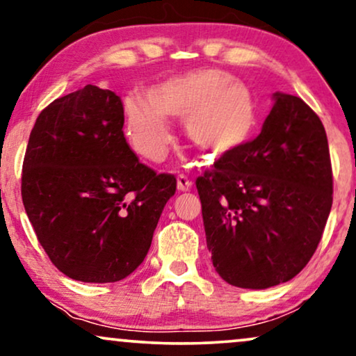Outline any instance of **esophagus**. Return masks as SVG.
Here are the masks:
<instances>
[{
	"label": "esophagus",
	"mask_w": 356,
	"mask_h": 356,
	"mask_svg": "<svg viewBox=\"0 0 356 356\" xmlns=\"http://www.w3.org/2000/svg\"><path fill=\"white\" fill-rule=\"evenodd\" d=\"M177 186H178L179 191H189V189H191V186H193V181L186 177V175H178V177H177Z\"/></svg>",
	"instance_id": "1"
}]
</instances>
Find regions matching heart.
I'll use <instances>...</instances> for the list:
<instances>
[{
    "label": "heart",
    "instance_id": "b5f03b06",
    "mask_svg": "<svg viewBox=\"0 0 356 356\" xmlns=\"http://www.w3.org/2000/svg\"><path fill=\"white\" fill-rule=\"evenodd\" d=\"M170 116H183L186 138L212 157L243 147L254 133L256 104L250 87L220 70H197L172 77L150 97L124 100L126 131L145 159L159 162L172 143Z\"/></svg>",
    "mask_w": 356,
    "mask_h": 356
}]
</instances>
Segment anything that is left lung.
I'll use <instances>...</instances> for the list:
<instances>
[{
    "label": "left lung",
    "instance_id": "1",
    "mask_svg": "<svg viewBox=\"0 0 356 356\" xmlns=\"http://www.w3.org/2000/svg\"><path fill=\"white\" fill-rule=\"evenodd\" d=\"M261 134L196 179L212 264L230 285L269 289L308 264L332 207V165L319 116L274 95Z\"/></svg>",
    "mask_w": 356,
    "mask_h": 356
}]
</instances>
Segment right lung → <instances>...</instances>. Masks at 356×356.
Wrapping results in <instances>:
<instances>
[{
	"label": "right lung",
	"instance_id": "right-lung-1",
	"mask_svg": "<svg viewBox=\"0 0 356 356\" xmlns=\"http://www.w3.org/2000/svg\"><path fill=\"white\" fill-rule=\"evenodd\" d=\"M124 108L97 86L42 110L22 163V202L37 240L70 279L106 284L138 269L177 178L140 163Z\"/></svg>",
	"mask_w": 356,
	"mask_h": 356
}]
</instances>
